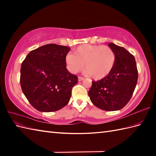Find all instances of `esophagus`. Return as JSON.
I'll return each mask as SVG.
<instances>
[{
    "label": "esophagus",
    "mask_w": 156,
    "mask_h": 156,
    "mask_svg": "<svg viewBox=\"0 0 156 156\" xmlns=\"http://www.w3.org/2000/svg\"><path fill=\"white\" fill-rule=\"evenodd\" d=\"M78 81H79V82H80V81H82V80H84V78L81 77V76H78Z\"/></svg>",
    "instance_id": "obj_1"
}]
</instances>
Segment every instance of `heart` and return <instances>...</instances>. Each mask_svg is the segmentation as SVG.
<instances>
[{
	"label": "heart",
	"instance_id": "b5f03b06",
	"mask_svg": "<svg viewBox=\"0 0 156 156\" xmlns=\"http://www.w3.org/2000/svg\"><path fill=\"white\" fill-rule=\"evenodd\" d=\"M115 54L108 46L84 44L74 50V54L66 56V67L72 74L80 71L84 67L86 74L95 80L105 78L113 68Z\"/></svg>",
	"mask_w": 156,
	"mask_h": 156
}]
</instances>
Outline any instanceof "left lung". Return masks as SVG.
Masks as SVG:
<instances>
[{
  "mask_svg": "<svg viewBox=\"0 0 156 156\" xmlns=\"http://www.w3.org/2000/svg\"><path fill=\"white\" fill-rule=\"evenodd\" d=\"M115 64L105 78L92 82L88 91L91 102L104 111L120 110L128 103L136 87L138 72L134 56L124 48L109 43Z\"/></svg>",
  "mask_w": 156,
  "mask_h": 156,
  "instance_id": "8db88e82",
  "label": "left lung"
}]
</instances>
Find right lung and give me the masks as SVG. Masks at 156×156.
<instances>
[{
  "mask_svg": "<svg viewBox=\"0 0 156 156\" xmlns=\"http://www.w3.org/2000/svg\"><path fill=\"white\" fill-rule=\"evenodd\" d=\"M67 46L47 44L32 50L21 68L20 82L23 94L41 112L58 111L67 105L78 77L66 68Z\"/></svg>",
  "mask_w": 156,
  "mask_h": 156,
  "instance_id": "obj_1",
  "label": "right lung"
}]
</instances>
